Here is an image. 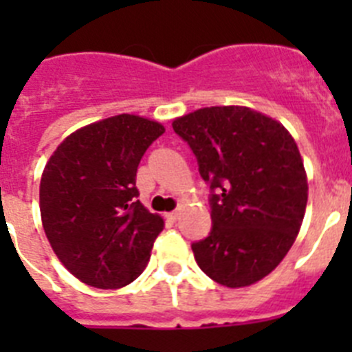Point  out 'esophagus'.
Returning <instances> with one entry per match:
<instances>
[{"instance_id": "1", "label": "esophagus", "mask_w": 352, "mask_h": 352, "mask_svg": "<svg viewBox=\"0 0 352 352\" xmlns=\"http://www.w3.org/2000/svg\"><path fill=\"white\" fill-rule=\"evenodd\" d=\"M166 217L170 220V222H176V220H178V217H179V213H178V211H170V213H167Z\"/></svg>"}]
</instances>
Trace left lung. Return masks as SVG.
I'll return each instance as SVG.
<instances>
[{
  "label": "left lung",
  "mask_w": 352,
  "mask_h": 352,
  "mask_svg": "<svg viewBox=\"0 0 352 352\" xmlns=\"http://www.w3.org/2000/svg\"><path fill=\"white\" fill-rule=\"evenodd\" d=\"M210 185L211 231L192 243L214 282L245 287L280 264L303 222L309 185L291 133L239 105L204 107L174 120Z\"/></svg>",
  "instance_id": "8db88e82"
}]
</instances>
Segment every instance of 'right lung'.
<instances>
[{"instance_id": "1", "label": "right lung", "mask_w": 352, "mask_h": 352, "mask_svg": "<svg viewBox=\"0 0 352 352\" xmlns=\"http://www.w3.org/2000/svg\"><path fill=\"white\" fill-rule=\"evenodd\" d=\"M166 129L120 114L68 135L43 169L40 213L65 268L98 289L129 285L142 273L164 220L139 201L135 174Z\"/></svg>"}]
</instances>
